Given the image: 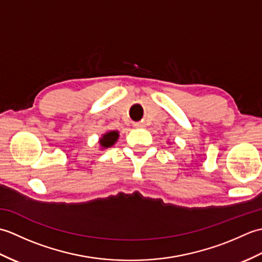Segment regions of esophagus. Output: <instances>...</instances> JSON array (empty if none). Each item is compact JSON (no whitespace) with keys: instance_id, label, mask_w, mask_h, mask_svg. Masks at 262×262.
<instances>
[{"instance_id":"34e87169","label":"esophagus","mask_w":262,"mask_h":262,"mask_svg":"<svg viewBox=\"0 0 262 262\" xmlns=\"http://www.w3.org/2000/svg\"><path fill=\"white\" fill-rule=\"evenodd\" d=\"M134 126L138 128V127H143L144 125H143V122H135V124H134Z\"/></svg>"}]
</instances>
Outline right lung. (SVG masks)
<instances>
[{
	"mask_svg": "<svg viewBox=\"0 0 262 262\" xmlns=\"http://www.w3.org/2000/svg\"><path fill=\"white\" fill-rule=\"evenodd\" d=\"M117 138H118V132H109L100 140V143H101L102 147H109L114 145Z\"/></svg>",
	"mask_w": 262,
	"mask_h": 262,
	"instance_id": "right-lung-1",
	"label": "right lung"
}]
</instances>
